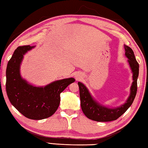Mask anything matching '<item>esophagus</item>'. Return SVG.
Wrapping results in <instances>:
<instances>
[{"label": "esophagus", "mask_w": 148, "mask_h": 148, "mask_svg": "<svg viewBox=\"0 0 148 148\" xmlns=\"http://www.w3.org/2000/svg\"><path fill=\"white\" fill-rule=\"evenodd\" d=\"M78 78H77V80H78V79H79Z\"/></svg>", "instance_id": "obj_1"}]
</instances>
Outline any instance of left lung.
<instances>
[{
	"label": "left lung",
	"mask_w": 148,
	"mask_h": 148,
	"mask_svg": "<svg viewBox=\"0 0 148 148\" xmlns=\"http://www.w3.org/2000/svg\"><path fill=\"white\" fill-rule=\"evenodd\" d=\"M125 56L129 59L128 62L133 72V80L130 88V95L124 104L116 108H108L102 106L92 98L88 90L82 83L78 82L80 90V104L82 112L90 120L97 122H110L116 120L125 113L130 107L137 93V80L139 75V64L136 60L134 51L130 47L125 46Z\"/></svg>",
	"instance_id": "left-lung-1"
}]
</instances>
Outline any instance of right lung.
<instances>
[{"mask_svg":"<svg viewBox=\"0 0 148 148\" xmlns=\"http://www.w3.org/2000/svg\"><path fill=\"white\" fill-rule=\"evenodd\" d=\"M33 47L22 46L14 50L6 68V90L10 103L23 116L32 120H42L55 113L60 104L61 92L75 79L55 81L41 88L28 84L20 75V65L24 54Z\"/></svg>","mask_w":148,"mask_h":148,"instance_id":"1","label":"right lung"}]
</instances>
